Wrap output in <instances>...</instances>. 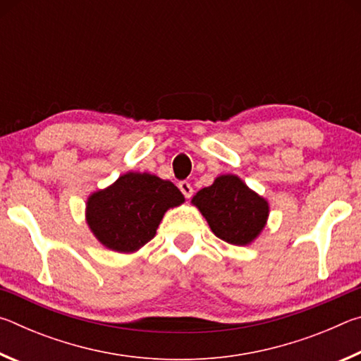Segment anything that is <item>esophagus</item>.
Listing matches in <instances>:
<instances>
[{
	"label": "esophagus",
	"mask_w": 361,
	"mask_h": 361,
	"mask_svg": "<svg viewBox=\"0 0 361 361\" xmlns=\"http://www.w3.org/2000/svg\"><path fill=\"white\" fill-rule=\"evenodd\" d=\"M178 188H180V191L183 192V195H185V197H188V199L191 197L192 192H194V188L191 186V183H189V181H180Z\"/></svg>",
	"instance_id": "1"
}]
</instances>
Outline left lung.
I'll use <instances>...</instances> for the list:
<instances>
[{"mask_svg": "<svg viewBox=\"0 0 361 361\" xmlns=\"http://www.w3.org/2000/svg\"><path fill=\"white\" fill-rule=\"evenodd\" d=\"M213 234L231 245H248L261 234L269 216L264 197L252 191L239 176L221 175L192 197Z\"/></svg>", "mask_w": 361, "mask_h": 361, "instance_id": "obj_1", "label": "left lung"}]
</instances>
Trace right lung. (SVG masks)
Masks as SVG:
<instances>
[{
	"label": "right lung",
	"mask_w": 361,
	"mask_h": 361,
	"mask_svg": "<svg viewBox=\"0 0 361 361\" xmlns=\"http://www.w3.org/2000/svg\"><path fill=\"white\" fill-rule=\"evenodd\" d=\"M183 202L185 195L172 181L127 172L111 186L89 195L85 219L102 245L133 253L156 235L164 213Z\"/></svg>",
	"instance_id": "obj_1"
}]
</instances>
